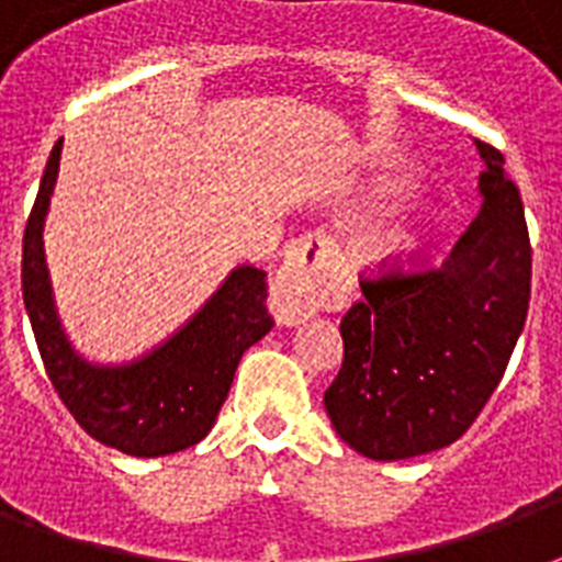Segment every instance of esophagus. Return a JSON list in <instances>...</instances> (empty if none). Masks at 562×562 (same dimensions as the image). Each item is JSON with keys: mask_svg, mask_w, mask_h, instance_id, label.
<instances>
[{"mask_svg": "<svg viewBox=\"0 0 562 562\" xmlns=\"http://www.w3.org/2000/svg\"><path fill=\"white\" fill-rule=\"evenodd\" d=\"M333 259V238L306 236L297 238L285 254L271 289V315L280 326H297L315 315L324 271Z\"/></svg>", "mask_w": 562, "mask_h": 562, "instance_id": "esophagus-1", "label": "esophagus"}]
</instances>
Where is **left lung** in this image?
Returning a JSON list of instances; mask_svg holds the SVG:
<instances>
[{"label":"left lung","instance_id":"8db88e82","mask_svg":"<svg viewBox=\"0 0 562 562\" xmlns=\"http://www.w3.org/2000/svg\"><path fill=\"white\" fill-rule=\"evenodd\" d=\"M481 210L431 271L361 282L324 393L344 443L405 461L454 443L505 375L531 300V238L505 157L479 143Z\"/></svg>","mask_w":562,"mask_h":562}]
</instances>
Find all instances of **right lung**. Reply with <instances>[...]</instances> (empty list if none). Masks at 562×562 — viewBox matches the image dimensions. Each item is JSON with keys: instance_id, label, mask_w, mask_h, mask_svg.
<instances>
[{"instance_id": "add662e5", "label": "right lung", "mask_w": 562, "mask_h": 562, "mask_svg": "<svg viewBox=\"0 0 562 562\" xmlns=\"http://www.w3.org/2000/svg\"><path fill=\"white\" fill-rule=\"evenodd\" d=\"M64 139L48 154L37 201L22 238V300L46 373L78 426L99 443L160 458L210 435L227 400L238 361L271 333L268 282L254 265H238L178 333L125 364H95L75 350L55 306L43 229Z\"/></svg>"}]
</instances>
